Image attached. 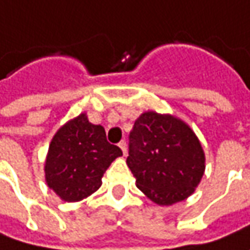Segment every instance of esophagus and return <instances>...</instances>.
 Here are the masks:
<instances>
[{"label":"esophagus","instance_id":"1","mask_svg":"<svg viewBox=\"0 0 250 250\" xmlns=\"http://www.w3.org/2000/svg\"><path fill=\"white\" fill-rule=\"evenodd\" d=\"M119 146L122 148L123 155H125V153H127V142H125V140H122V141L119 142Z\"/></svg>","mask_w":250,"mask_h":250}]
</instances>
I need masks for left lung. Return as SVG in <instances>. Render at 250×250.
<instances>
[{"label":"left lung","mask_w":250,"mask_h":250,"mask_svg":"<svg viewBox=\"0 0 250 250\" xmlns=\"http://www.w3.org/2000/svg\"><path fill=\"white\" fill-rule=\"evenodd\" d=\"M127 166L137 187L158 205L184 201L205 171L201 142L184 122L145 112L128 135Z\"/></svg>","instance_id":"1"}]
</instances>
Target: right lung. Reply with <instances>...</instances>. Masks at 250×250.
Masks as SVG:
<instances>
[{
    "label": "right lung",
    "mask_w": 250,
    "mask_h": 250,
    "mask_svg": "<svg viewBox=\"0 0 250 250\" xmlns=\"http://www.w3.org/2000/svg\"><path fill=\"white\" fill-rule=\"evenodd\" d=\"M120 155L123 152L109 144L104 127L91 125L82 113L51 141L45 162L48 187L66 202L82 201L98 189L104 173Z\"/></svg>",
    "instance_id": "right-lung-1"
}]
</instances>
